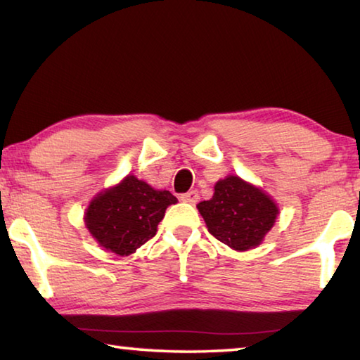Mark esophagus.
I'll list each match as a JSON object with an SVG mask.
<instances>
[{
  "label": "esophagus",
  "instance_id": "34e87169",
  "mask_svg": "<svg viewBox=\"0 0 360 360\" xmlns=\"http://www.w3.org/2000/svg\"><path fill=\"white\" fill-rule=\"evenodd\" d=\"M179 198L186 203H195L198 200V192L197 191H188L186 193H181Z\"/></svg>",
  "mask_w": 360,
  "mask_h": 360
}]
</instances>
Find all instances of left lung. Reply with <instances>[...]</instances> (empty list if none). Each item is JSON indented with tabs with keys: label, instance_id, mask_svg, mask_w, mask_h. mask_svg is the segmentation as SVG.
Wrapping results in <instances>:
<instances>
[{
	"label": "left lung",
	"instance_id": "8db88e82",
	"mask_svg": "<svg viewBox=\"0 0 360 360\" xmlns=\"http://www.w3.org/2000/svg\"><path fill=\"white\" fill-rule=\"evenodd\" d=\"M197 208L210 233L236 251L260 245L278 216L275 202L238 176L219 181L212 198Z\"/></svg>",
	"mask_w": 360,
	"mask_h": 360
}]
</instances>
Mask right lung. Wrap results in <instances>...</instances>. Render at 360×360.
<instances>
[{
    "label": "right lung",
    "instance_id": "add662e5",
    "mask_svg": "<svg viewBox=\"0 0 360 360\" xmlns=\"http://www.w3.org/2000/svg\"><path fill=\"white\" fill-rule=\"evenodd\" d=\"M178 203L168 191H155L135 176L127 178L92 200L85 225L103 248L130 255L154 238L157 225L169 205Z\"/></svg>",
    "mask_w": 360,
    "mask_h": 360
}]
</instances>
